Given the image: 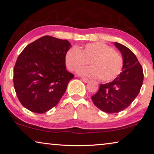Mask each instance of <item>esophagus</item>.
<instances>
[{"label": "esophagus", "instance_id": "esophagus-1", "mask_svg": "<svg viewBox=\"0 0 154 154\" xmlns=\"http://www.w3.org/2000/svg\"><path fill=\"white\" fill-rule=\"evenodd\" d=\"M81 80L82 82H85V83H87V82H89V79H87V78H81Z\"/></svg>", "mask_w": 154, "mask_h": 154}]
</instances>
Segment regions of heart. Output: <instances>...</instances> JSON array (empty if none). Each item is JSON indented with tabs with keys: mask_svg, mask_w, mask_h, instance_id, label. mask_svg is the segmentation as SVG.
<instances>
[{
	"mask_svg": "<svg viewBox=\"0 0 154 154\" xmlns=\"http://www.w3.org/2000/svg\"><path fill=\"white\" fill-rule=\"evenodd\" d=\"M65 60L71 71L76 70L89 62L91 66L80 68L78 70V74L92 79L101 78L105 82L115 79L120 74L123 66L122 56L103 42L86 44L82 49L70 47L65 54Z\"/></svg>",
	"mask_w": 154,
	"mask_h": 154,
	"instance_id": "obj_1",
	"label": "heart"
}]
</instances>
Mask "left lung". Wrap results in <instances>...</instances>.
I'll use <instances>...</instances> for the list:
<instances>
[{"mask_svg": "<svg viewBox=\"0 0 154 154\" xmlns=\"http://www.w3.org/2000/svg\"><path fill=\"white\" fill-rule=\"evenodd\" d=\"M123 60L122 72L112 82L101 84L98 92L91 97L94 105L107 113L125 109L138 95L143 82V72L135 54L123 45L113 42Z\"/></svg>", "mask_w": 154, "mask_h": 154, "instance_id": "obj_1", "label": "left lung"}]
</instances>
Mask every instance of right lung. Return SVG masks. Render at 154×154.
<instances>
[{
    "label": "right lung",
    "mask_w": 154,
    "mask_h": 154,
    "mask_svg": "<svg viewBox=\"0 0 154 154\" xmlns=\"http://www.w3.org/2000/svg\"><path fill=\"white\" fill-rule=\"evenodd\" d=\"M71 47L67 40L44 36L23 49L14 69V89L23 107L43 113L59 103L74 76L65 65Z\"/></svg>",
    "instance_id": "right-lung-1"
}]
</instances>
